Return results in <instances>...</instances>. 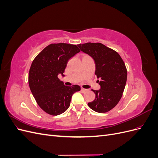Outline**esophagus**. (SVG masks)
I'll return each instance as SVG.
<instances>
[{"instance_id": "obj_1", "label": "esophagus", "mask_w": 158, "mask_h": 158, "mask_svg": "<svg viewBox=\"0 0 158 158\" xmlns=\"http://www.w3.org/2000/svg\"><path fill=\"white\" fill-rule=\"evenodd\" d=\"M81 91H82V92L84 93V92H88V89L82 88H81Z\"/></svg>"}]
</instances>
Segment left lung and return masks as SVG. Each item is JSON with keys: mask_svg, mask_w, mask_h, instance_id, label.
Here are the masks:
<instances>
[{"mask_svg": "<svg viewBox=\"0 0 158 158\" xmlns=\"http://www.w3.org/2000/svg\"><path fill=\"white\" fill-rule=\"evenodd\" d=\"M80 50L88 54L95 63V73L101 85L88 106L98 113H106L115 107L122 98L127 79V70L118 52L101 43H86L78 45Z\"/></svg>", "mask_w": 158, "mask_h": 158, "instance_id": "left-lung-1", "label": "left lung"}]
</instances>
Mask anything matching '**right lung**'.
Segmentation results:
<instances>
[{"instance_id": "add662e5", "label": "right lung", "mask_w": 158, "mask_h": 158, "mask_svg": "<svg viewBox=\"0 0 158 158\" xmlns=\"http://www.w3.org/2000/svg\"><path fill=\"white\" fill-rule=\"evenodd\" d=\"M80 51L76 45L51 44L32 62L28 76L30 90L38 106L51 115L66 111L73 94L80 90L78 85L66 86L58 77L64 76L68 60Z\"/></svg>"}]
</instances>
